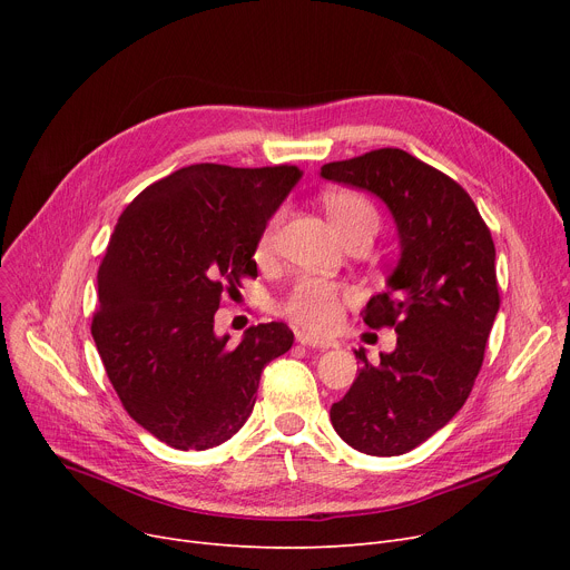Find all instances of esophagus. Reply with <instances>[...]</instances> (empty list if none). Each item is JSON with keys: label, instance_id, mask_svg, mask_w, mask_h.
Returning <instances> with one entry per match:
<instances>
[{"label": "esophagus", "instance_id": "34e87169", "mask_svg": "<svg viewBox=\"0 0 570 570\" xmlns=\"http://www.w3.org/2000/svg\"><path fill=\"white\" fill-rule=\"evenodd\" d=\"M295 340H297V344L309 346V348H337L340 346V342H335V340H321L309 333H297Z\"/></svg>", "mask_w": 570, "mask_h": 570}]
</instances>
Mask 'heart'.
I'll list each match as a JSON object with an SVG mask.
<instances>
[{"mask_svg": "<svg viewBox=\"0 0 570 570\" xmlns=\"http://www.w3.org/2000/svg\"><path fill=\"white\" fill-rule=\"evenodd\" d=\"M323 207L327 217H331V222L335 224V228L344 237L361 230L374 233L379 228V213L363 194L346 191V189L327 191L323 198ZM282 217L284 213H277L263 228L256 245L258 258H267L273 254ZM348 297H353V291L348 286L327 282L321 277H303L291 288L282 309L293 323L303 325L314 333H325V331H333V327L340 323L342 307Z\"/></svg>", "mask_w": 570, "mask_h": 570, "instance_id": "obj_1", "label": "heart"}]
</instances>
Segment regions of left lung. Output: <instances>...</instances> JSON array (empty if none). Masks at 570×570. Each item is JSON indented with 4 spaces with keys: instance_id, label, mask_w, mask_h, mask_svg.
I'll list each match as a JSON object with an SVG mask.
<instances>
[{
    "instance_id": "1",
    "label": "left lung",
    "mask_w": 570,
    "mask_h": 570,
    "mask_svg": "<svg viewBox=\"0 0 570 570\" xmlns=\"http://www.w3.org/2000/svg\"><path fill=\"white\" fill-rule=\"evenodd\" d=\"M321 177L383 200L400 237L385 291L363 309L370 327L395 325L397 346L379 365L355 351L363 367L331 421L355 451L404 455L453 421L481 372L499 312L492 235L455 179L404 149L325 164Z\"/></svg>"
}]
</instances>
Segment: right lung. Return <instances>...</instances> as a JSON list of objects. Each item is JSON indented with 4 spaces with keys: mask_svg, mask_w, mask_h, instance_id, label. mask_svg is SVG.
I'll return each instance as SVG.
<instances>
[{
    "mask_svg": "<svg viewBox=\"0 0 570 570\" xmlns=\"http://www.w3.org/2000/svg\"><path fill=\"white\" fill-rule=\"evenodd\" d=\"M295 166L194 164L140 191L99 267L92 337L134 421L177 451L228 441L252 415L263 367L293 346L286 323L215 333L224 291L256 277V245Z\"/></svg>",
    "mask_w": 570,
    "mask_h": 570,
    "instance_id": "right-lung-1",
    "label": "right lung"
}]
</instances>
